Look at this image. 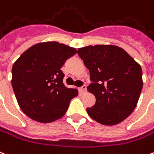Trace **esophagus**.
Listing matches in <instances>:
<instances>
[{"label":"esophagus","instance_id":"1","mask_svg":"<svg viewBox=\"0 0 154 154\" xmlns=\"http://www.w3.org/2000/svg\"><path fill=\"white\" fill-rule=\"evenodd\" d=\"M86 88H87L86 85H83L82 87H81V90L83 91V92H85V91H86Z\"/></svg>","mask_w":154,"mask_h":154}]
</instances>
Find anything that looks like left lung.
Here are the masks:
<instances>
[{
    "label": "left lung",
    "mask_w": 154,
    "mask_h": 154,
    "mask_svg": "<svg viewBox=\"0 0 154 154\" xmlns=\"http://www.w3.org/2000/svg\"><path fill=\"white\" fill-rule=\"evenodd\" d=\"M90 70L87 87L96 98L88 115L103 125H116L137 106L143 87L142 69L124 49L114 45L87 46L77 50Z\"/></svg>",
    "instance_id": "8db88e82"
}]
</instances>
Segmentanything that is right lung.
I'll return each instance as SVG.
<instances>
[{
    "instance_id": "add662e5",
    "label": "right lung",
    "mask_w": 154,
    "mask_h": 154,
    "mask_svg": "<svg viewBox=\"0 0 154 154\" xmlns=\"http://www.w3.org/2000/svg\"><path fill=\"white\" fill-rule=\"evenodd\" d=\"M76 53L74 48L45 42L30 47L15 61L12 86L20 108L30 119L50 123L66 113L78 91L64 85L60 69Z\"/></svg>"
}]
</instances>
